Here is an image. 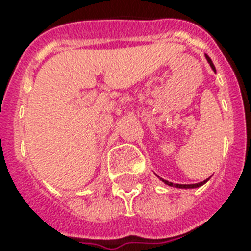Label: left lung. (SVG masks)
Here are the masks:
<instances>
[{"mask_svg":"<svg viewBox=\"0 0 251 251\" xmlns=\"http://www.w3.org/2000/svg\"><path fill=\"white\" fill-rule=\"evenodd\" d=\"M206 60H207V62H208V64H210V66H211V69H212V70H214L215 73H216V70H215V66H214V64H212V61H211V58L208 56H207L206 54ZM161 181H163V182L165 183V185H168V186H172V187H178V189H195V187H201L202 186V185H204V183L207 182V181H208V179L210 178H207V179H204V181H202V182H198V183H191V185H181V183H173V182H169V181H167V179H163V178H160Z\"/></svg>","mask_w":251,"mask_h":251,"instance_id":"1","label":"left lung"}]
</instances>
